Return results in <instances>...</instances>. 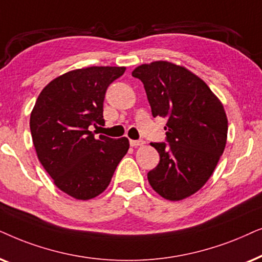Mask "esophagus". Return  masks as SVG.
Segmentation results:
<instances>
[{"instance_id": "obj_1", "label": "esophagus", "mask_w": 262, "mask_h": 262, "mask_svg": "<svg viewBox=\"0 0 262 262\" xmlns=\"http://www.w3.org/2000/svg\"><path fill=\"white\" fill-rule=\"evenodd\" d=\"M129 144H130V146H133V147H138V146L144 145V141L142 140H130L129 141Z\"/></svg>"}]
</instances>
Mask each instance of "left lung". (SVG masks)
<instances>
[{"mask_svg":"<svg viewBox=\"0 0 262 262\" xmlns=\"http://www.w3.org/2000/svg\"><path fill=\"white\" fill-rule=\"evenodd\" d=\"M144 83L153 117H165L166 141L151 142L159 164L147 173L160 196L180 201L200 190L224 152L228 117L207 83L183 66L155 61L132 72Z\"/></svg>","mask_w":262,"mask_h":262,"instance_id":"8db88e82","label":"left lung"}]
</instances>
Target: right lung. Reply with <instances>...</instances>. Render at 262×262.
<instances>
[{
	"label": "right lung",
	"mask_w": 262,
	"mask_h": 262,
	"mask_svg": "<svg viewBox=\"0 0 262 262\" xmlns=\"http://www.w3.org/2000/svg\"><path fill=\"white\" fill-rule=\"evenodd\" d=\"M125 67H86L64 73L41 90L30 117L39 162L58 189L90 200L106 189L129 148L127 138L95 137L104 124L106 89Z\"/></svg>",
	"instance_id": "right-lung-1"
}]
</instances>
